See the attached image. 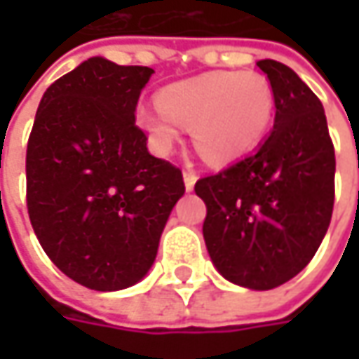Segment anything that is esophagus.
<instances>
[{
    "instance_id": "34e87169",
    "label": "esophagus",
    "mask_w": 359,
    "mask_h": 359,
    "mask_svg": "<svg viewBox=\"0 0 359 359\" xmlns=\"http://www.w3.org/2000/svg\"><path fill=\"white\" fill-rule=\"evenodd\" d=\"M196 180H198V175L194 172H184V184H186L187 191H191L194 186H196Z\"/></svg>"
}]
</instances>
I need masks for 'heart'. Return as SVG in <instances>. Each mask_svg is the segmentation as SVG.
<instances>
[{
    "mask_svg": "<svg viewBox=\"0 0 359 359\" xmlns=\"http://www.w3.org/2000/svg\"><path fill=\"white\" fill-rule=\"evenodd\" d=\"M276 118V93L257 72H210L161 88L158 104H142L135 123L158 156H170L191 128L194 145L214 165L252 154Z\"/></svg>",
    "mask_w": 359,
    "mask_h": 359,
    "instance_id": "heart-1",
    "label": "heart"
}]
</instances>
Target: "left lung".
Wrapping results in <instances>:
<instances>
[{
  "mask_svg": "<svg viewBox=\"0 0 359 359\" xmlns=\"http://www.w3.org/2000/svg\"><path fill=\"white\" fill-rule=\"evenodd\" d=\"M257 67L276 93V119L257 151L198 180L203 240L217 271L250 290L290 282L310 264L334 212L336 154L318 95L273 60Z\"/></svg>",
  "mask_w": 359,
  "mask_h": 359,
  "instance_id": "1",
  "label": "left lung"
}]
</instances>
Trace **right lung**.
Returning <instances> with one entry per match:
<instances>
[{
  "instance_id": "add662e5",
  "label": "right lung",
  "mask_w": 359,
  "mask_h": 359,
  "mask_svg": "<svg viewBox=\"0 0 359 359\" xmlns=\"http://www.w3.org/2000/svg\"><path fill=\"white\" fill-rule=\"evenodd\" d=\"M144 65L91 57L43 93L27 142V214L49 259L97 292L149 271L182 170L147 151L135 126Z\"/></svg>"
}]
</instances>
